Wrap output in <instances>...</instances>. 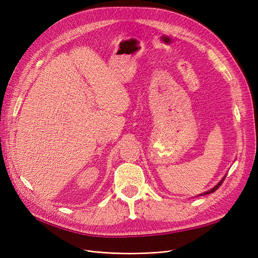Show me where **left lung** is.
Instances as JSON below:
<instances>
[{
  "instance_id": "obj_1",
  "label": "left lung",
  "mask_w": 258,
  "mask_h": 258,
  "mask_svg": "<svg viewBox=\"0 0 258 258\" xmlns=\"http://www.w3.org/2000/svg\"><path fill=\"white\" fill-rule=\"evenodd\" d=\"M225 178H226V177H224V179H223V180H222V181H221V182H220V183H219V184H218V185H216V186H214V187H213V188H212V189H211V190H209V191H206V192H205V194H203V195H208V194H212V192H214V191H215V190H216V189H219V187H220V186H221V185H222V183H223V182H224V180H225Z\"/></svg>"
}]
</instances>
